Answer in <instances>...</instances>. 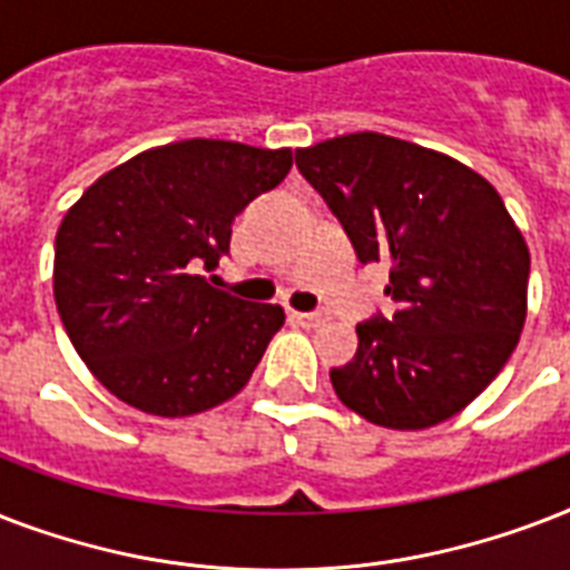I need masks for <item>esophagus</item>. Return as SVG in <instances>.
<instances>
[{
	"instance_id": "esophagus-1",
	"label": "esophagus",
	"mask_w": 570,
	"mask_h": 570,
	"mask_svg": "<svg viewBox=\"0 0 570 570\" xmlns=\"http://www.w3.org/2000/svg\"><path fill=\"white\" fill-rule=\"evenodd\" d=\"M293 320L302 322V325H322L328 320V313H293Z\"/></svg>"
}]
</instances>
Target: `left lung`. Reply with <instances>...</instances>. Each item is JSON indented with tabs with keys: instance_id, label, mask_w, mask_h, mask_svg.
I'll list each match as a JSON object with an SVG mask.
<instances>
[{
	"instance_id": "obj_1",
	"label": "left lung",
	"mask_w": 570,
	"mask_h": 570,
	"mask_svg": "<svg viewBox=\"0 0 570 570\" xmlns=\"http://www.w3.org/2000/svg\"><path fill=\"white\" fill-rule=\"evenodd\" d=\"M361 263H387L393 320L357 325L331 370L340 402L384 429L450 420L497 379L527 322L530 248L503 197L459 159L381 132L295 150Z\"/></svg>"
}]
</instances>
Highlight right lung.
I'll use <instances>...</instances> for the list:
<instances>
[{
    "label": "right lung",
    "mask_w": 570,
    "mask_h": 570,
    "mask_svg": "<svg viewBox=\"0 0 570 570\" xmlns=\"http://www.w3.org/2000/svg\"><path fill=\"white\" fill-rule=\"evenodd\" d=\"M293 168V150L218 138L150 147L82 191L56 233L52 293L85 366L120 402L191 416L248 384L281 304L215 289L233 218Z\"/></svg>",
    "instance_id": "obj_1"
}]
</instances>
